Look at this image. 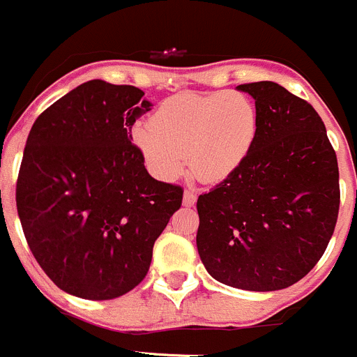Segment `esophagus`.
I'll return each instance as SVG.
<instances>
[{
	"mask_svg": "<svg viewBox=\"0 0 357 357\" xmlns=\"http://www.w3.org/2000/svg\"><path fill=\"white\" fill-rule=\"evenodd\" d=\"M197 202V195H195L194 190H185V194H183V204L185 206H194Z\"/></svg>",
	"mask_w": 357,
	"mask_h": 357,
	"instance_id": "esophagus-1",
	"label": "esophagus"
}]
</instances>
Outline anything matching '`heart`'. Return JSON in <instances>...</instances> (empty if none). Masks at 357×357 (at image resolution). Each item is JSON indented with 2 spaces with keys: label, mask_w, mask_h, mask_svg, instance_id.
Here are the masks:
<instances>
[{
  "label": "heart",
  "mask_w": 357,
  "mask_h": 357,
  "mask_svg": "<svg viewBox=\"0 0 357 357\" xmlns=\"http://www.w3.org/2000/svg\"><path fill=\"white\" fill-rule=\"evenodd\" d=\"M257 125V109L241 93H185L163 102L151 121L133 126L132 139L158 178H178L188 158L194 176L216 183L245 162Z\"/></svg>",
  "instance_id": "heart-1"
}]
</instances>
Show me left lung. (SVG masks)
Returning a JSON list of instances; mask_svg holds the SVG:
<instances>
[{"instance_id":"1","label":"left lung","mask_w":357,"mask_h":357,"mask_svg":"<svg viewBox=\"0 0 357 357\" xmlns=\"http://www.w3.org/2000/svg\"><path fill=\"white\" fill-rule=\"evenodd\" d=\"M254 96L257 137L245 162L199 195L197 250L215 280L243 291L291 287L321 261L340 208L336 153L306 100L271 81Z\"/></svg>"}]
</instances>
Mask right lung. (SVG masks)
I'll return each mask as SVG.
<instances>
[{
	"mask_svg": "<svg viewBox=\"0 0 357 357\" xmlns=\"http://www.w3.org/2000/svg\"><path fill=\"white\" fill-rule=\"evenodd\" d=\"M135 86L88 81L33 123L15 202L40 268L61 291L114 299L148 275L183 188L156 181L132 142L151 103Z\"/></svg>",
	"mask_w": 357,
	"mask_h": 357,
	"instance_id": "1",
	"label": "right lung"
}]
</instances>
